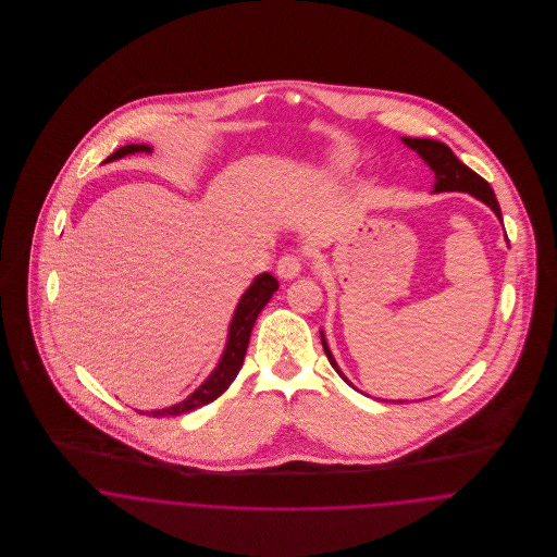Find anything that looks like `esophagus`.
Segmentation results:
<instances>
[{"label": "esophagus", "mask_w": 557, "mask_h": 557, "mask_svg": "<svg viewBox=\"0 0 557 557\" xmlns=\"http://www.w3.org/2000/svg\"><path fill=\"white\" fill-rule=\"evenodd\" d=\"M302 272V259L298 255H285L278 259V265H276V274L285 281H292L296 278L298 274Z\"/></svg>", "instance_id": "obj_1"}]
</instances>
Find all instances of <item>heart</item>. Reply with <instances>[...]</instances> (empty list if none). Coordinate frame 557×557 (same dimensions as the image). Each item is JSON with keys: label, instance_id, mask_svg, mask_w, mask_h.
<instances>
[{"label": "heart", "instance_id": "1", "mask_svg": "<svg viewBox=\"0 0 557 557\" xmlns=\"http://www.w3.org/2000/svg\"><path fill=\"white\" fill-rule=\"evenodd\" d=\"M349 162H351V157H347L345 152H336V154L332 157V166H334V169H338V171L347 169V166H349Z\"/></svg>", "mask_w": 557, "mask_h": 557}]
</instances>
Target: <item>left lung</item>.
Segmentation results:
<instances>
[{
    "label": "left lung",
    "mask_w": 557,
    "mask_h": 557,
    "mask_svg": "<svg viewBox=\"0 0 557 557\" xmlns=\"http://www.w3.org/2000/svg\"><path fill=\"white\" fill-rule=\"evenodd\" d=\"M400 141L413 150L420 159L424 160V164H429V169L433 171V177H435V184H433V195L437 193H468L472 195L478 201H482L484 206L491 208V212L497 216V221L502 223V210H499V203L495 199V193L493 188L478 175L476 171H472L468 164H463L461 160L455 157V152L442 144V141H435V139H411V137H400ZM319 336H321V345H323V351L332 364V369L343 377V382L347 386H351L354 391H358L347 377L345 373L341 371V367L336 364L332 351H330V345L325 341V332L319 330ZM360 393V391H358ZM384 400V398H382ZM398 403H403L398 398Z\"/></svg>",
    "instance_id": "1"
}]
</instances>
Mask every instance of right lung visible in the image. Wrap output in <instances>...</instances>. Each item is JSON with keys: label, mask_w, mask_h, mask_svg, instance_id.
Listing matches in <instances>:
<instances>
[{"label": "right lung", "mask_w": 557, "mask_h": 557, "mask_svg": "<svg viewBox=\"0 0 557 557\" xmlns=\"http://www.w3.org/2000/svg\"><path fill=\"white\" fill-rule=\"evenodd\" d=\"M154 148L150 144H131L124 146L120 150H115L104 162H113V160L124 159L131 154H152ZM278 289V281L270 274V272H261L252 278V283L246 287V292L239 296L236 311L230 321V330H227V341L223 347V354L216 362V367L212 369V373L188 395L184 400L169 405L164 409H152V411H141L139 413H148L154 418L162 416H180L186 411H193L201 405L212 403L214 398L221 397L232 382L236 380V375L242 369L244 356H246V347L250 341V330L257 321V315L261 313V309L268 305V300L272 298V294Z\"/></svg>", "instance_id": "add662e5"}]
</instances>
